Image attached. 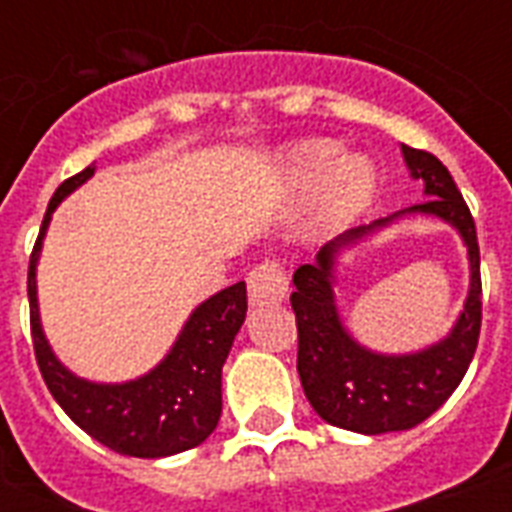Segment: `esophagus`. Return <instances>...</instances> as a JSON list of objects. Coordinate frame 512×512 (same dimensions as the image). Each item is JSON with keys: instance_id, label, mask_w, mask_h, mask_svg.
<instances>
[{"instance_id": "1", "label": "esophagus", "mask_w": 512, "mask_h": 512, "mask_svg": "<svg viewBox=\"0 0 512 512\" xmlns=\"http://www.w3.org/2000/svg\"><path fill=\"white\" fill-rule=\"evenodd\" d=\"M247 287L252 305L279 303L289 292L287 271L276 260H265L257 268H252V273L247 276Z\"/></svg>"}]
</instances>
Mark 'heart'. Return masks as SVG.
<instances>
[{"label": "heart", "mask_w": 512, "mask_h": 512, "mask_svg": "<svg viewBox=\"0 0 512 512\" xmlns=\"http://www.w3.org/2000/svg\"><path fill=\"white\" fill-rule=\"evenodd\" d=\"M340 159V146L335 140H303L284 154V172L300 188L313 185L328 177L321 185L319 207L313 212V231L329 233L348 223L369 204L377 185L374 167L364 156Z\"/></svg>", "instance_id": "heart-1"}]
</instances>
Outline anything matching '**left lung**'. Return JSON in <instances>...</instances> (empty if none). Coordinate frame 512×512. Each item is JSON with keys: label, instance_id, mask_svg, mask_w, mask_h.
Listing matches in <instances>:
<instances>
[{"label": "left lung", "instance_id": "left-lung-1", "mask_svg": "<svg viewBox=\"0 0 512 512\" xmlns=\"http://www.w3.org/2000/svg\"><path fill=\"white\" fill-rule=\"evenodd\" d=\"M414 180L425 185V204H414L372 225L350 228L329 241L316 263L295 271L292 311L297 319V372L305 398L321 420L337 428L380 436L428 420L468 372L481 332V255L476 223L452 175L428 151L401 146ZM406 214H430L453 225L469 249L471 289L461 316L444 341L414 354H377L341 324L334 300L336 255Z\"/></svg>", "mask_w": 512, "mask_h": 512}]
</instances>
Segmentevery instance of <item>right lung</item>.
Returning <instances> with one entry per match:
<instances>
[{
    "label": "right lung",
    "mask_w": 512,
    "mask_h": 512,
    "mask_svg": "<svg viewBox=\"0 0 512 512\" xmlns=\"http://www.w3.org/2000/svg\"><path fill=\"white\" fill-rule=\"evenodd\" d=\"M95 175V164L68 177L52 193L42 231L28 263L31 340L39 372L52 398L79 428L127 457L159 460L207 441L223 412V364L233 337L247 319V284L239 281L193 308L170 353L143 377L127 382H92L60 364L44 337L36 300V263L52 212Z\"/></svg>",
    "instance_id": "right-lung-1"
}]
</instances>
